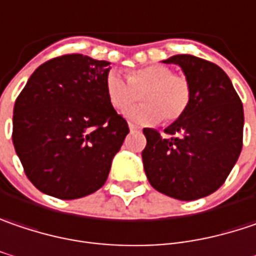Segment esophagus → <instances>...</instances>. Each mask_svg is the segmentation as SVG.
<instances>
[{
    "label": "esophagus",
    "instance_id": "34e87169",
    "mask_svg": "<svg viewBox=\"0 0 256 256\" xmlns=\"http://www.w3.org/2000/svg\"><path fill=\"white\" fill-rule=\"evenodd\" d=\"M128 128H130V132H138V130H140V128H138L136 124H133V123H128Z\"/></svg>",
    "mask_w": 256,
    "mask_h": 256
}]
</instances>
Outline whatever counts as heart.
<instances>
[{"label": "heart", "instance_id": "1", "mask_svg": "<svg viewBox=\"0 0 256 256\" xmlns=\"http://www.w3.org/2000/svg\"><path fill=\"white\" fill-rule=\"evenodd\" d=\"M106 92L114 110L124 112L140 94L143 104L126 116L139 123H155L160 118L170 124L186 113L191 100V85L186 76L174 74L165 65H148L128 72V80L117 72L106 76Z\"/></svg>", "mask_w": 256, "mask_h": 256}]
</instances>
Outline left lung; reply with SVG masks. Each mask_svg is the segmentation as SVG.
Instances as JSON below:
<instances>
[{"label": "left lung", "instance_id": "obj_1", "mask_svg": "<svg viewBox=\"0 0 256 256\" xmlns=\"http://www.w3.org/2000/svg\"><path fill=\"white\" fill-rule=\"evenodd\" d=\"M180 65L191 85L186 113L160 136L143 128V168L150 186L176 200L206 197L223 186L242 150L244 106L218 65L192 54L164 60Z\"/></svg>", "mask_w": 256, "mask_h": 256}]
</instances>
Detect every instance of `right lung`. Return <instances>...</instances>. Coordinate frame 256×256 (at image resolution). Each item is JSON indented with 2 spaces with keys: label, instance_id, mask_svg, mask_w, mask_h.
I'll list each match as a JSON object with an SVG mask.
<instances>
[{
  "label": "right lung",
  "instance_id": "add662e5",
  "mask_svg": "<svg viewBox=\"0 0 256 256\" xmlns=\"http://www.w3.org/2000/svg\"><path fill=\"white\" fill-rule=\"evenodd\" d=\"M110 62L81 53L40 65L14 104L12 143L42 192L81 198L104 186L128 122L106 92Z\"/></svg>",
  "mask_w": 256,
  "mask_h": 256
}]
</instances>
